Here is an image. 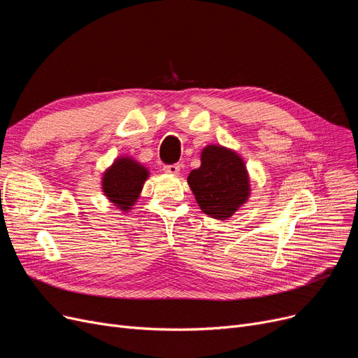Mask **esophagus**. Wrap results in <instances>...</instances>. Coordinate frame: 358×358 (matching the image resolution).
<instances>
[{
    "label": "esophagus",
    "instance_id": "34e87169",
    "mask_svg": "<svg viewBox=\"0 0 358 358\" xmlns=\"http://www.w3.org/2000/svg\"><path fill=\"white\" fill-rule=\"evenodd\" d=\"M180 169H181L180 164H173V165H165L164 166V171L166 174H178Z\"/></svg>",
    "mask_w": 358,
    "mask_h": 358
}]
</instances>
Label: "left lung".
I'll use <instances>...</instances> for the list:
<instances>
[{
  "label": "left lung",
  "mask_w": 358,
  "mask_h": 358,
  "mask_svg": "<svg viewBox=\"0 0 358 358\" xmlns=\"http://www.w3.org/2000/svg\"><path fill=\"white\" fill-rule=\"evenodd\" d=\"M201 165L187 182L203 213L224 220L250 197V177L243 159L232 149L209 145L201 150Z\"/></svg>",
  "instance_id": "left-lung-1"
}]
</instances>
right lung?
I'll return each instance as SVG.
<instances>
[{"instance_id":"obj_1","label":"right lung","mask_w":358,"mask_h":358,"mask_svg":"<svg viewBox=\"0 0 358 358\" xmlns=\"http://www.w3.org/2000/svg\"><path fill=\"white\" fill-rule=\"evenodd\" d=\"M148 177L149 171L142 164L130 157H120L106 169L101 189L117 209L127 212L139 199Z\"/></svg>"}]
</instances>
